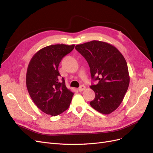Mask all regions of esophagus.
I'll return each mask as SVG.
<instances>
[{
    "label": "esophagus",
    "instance_id": "1",
    "mask_svg": "<svg viewBox=\"0 0 153 153\" xmlns=\"http://www.w3.org/2000/svg\"><path fill=\"white\" fill-rule=\"evenodd\" d=\"M85 86H84V85H80V87L78 88V91H79L80 92H81V91H84V90H85Z\"/></svg>",
    "mask_w": 153,
    "mask_h": 153
}]
</instances>
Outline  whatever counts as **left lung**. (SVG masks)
I'll return each mask as SVG.
<instances>
[{"instance_id": "left-lung-1", "label": "left lung", "mask_w": 153, "mask_h": 153, "mask_svg": "<svg viewBox=\"0 0 153 153\" xmlns=\"http://www.w3.org/2000/svg\"><path fill=\"white\" fill-rule=\"evenodd\" d=\"M75 49L89 64L92 79L98 80L90 87L95 92L91 106L101 114L112 113L122 103L129 86L126 60L116 48L103 41H89Z\"/></svg>"}]
</instances>
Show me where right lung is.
<instances>
[{"label": "right lung", "mask_w": 153, "mask_h": 153, "mask_svg": "<svg viewBox=\"0 0 153 153\" xmlns=\"http://www.w3.org/2000/svg\"><path fill=\"white\" fill-rule=\"evenodd\" d=\"M75 45H53L39 50L27 68L26 85L35 105L45 114L56 116L66 110L73 92L68 89L58 67L62 59Z\"/></svg>", "instance_id": "obj_1"}]
</instances>
